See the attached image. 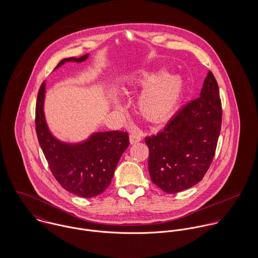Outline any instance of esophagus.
Listing matches in <instances>:
<instances>
[{"label": "esophagus", "instance_id": "obj_1", "mask_svg": "<svg viewBox=\"0 0 258 258\" xmlns=\"http://www.w3.org/2000/svg\"><path fill=\"white\" fill-rule=\"evenodd\" d=\"M142 140V137L138 133H133L130 135V143L131 144H136Z\"/></svg>", "mask_w": 258, "mask_h": 258}]
</instances>
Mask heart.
I'll return each instance as SVG.
<instances>
[{"instance_id": "heart-1", "label": "heart", "mask_w": 258, "mask_h": 258, "mask_svg": "<svg viewBox=\"0 0 258 258\" xmlns=\"http://www.w3.org/2000/svg\"><path fill=\"white\" fill-rule=\"evenodd\" d=\"M146 72L127 79V85L145 87L138 102L140 114L151 122L167 120L179 106L184 93V79L177 74Z\"/></svg>"}]
</instances>
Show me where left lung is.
<instances>
[{"label":"left lung","mask_w":258,"mask_h":258,"mask_svg":"<svg viewBox=\"0 0 258 258\" xmlns=\"http://www.w3.org/2000/svg\"><path fill=\"white\" fill-rule=\"evenodd\" d=\"M221 115L219 85L209 72L200 97L184 106L161 132L145 138L152 182L167 194L201 182L215 157Z\"/></svg>","instance_id":"8db88e82"}]
</instances>
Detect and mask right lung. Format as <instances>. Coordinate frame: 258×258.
Returning <instances> with one entry per match:
<instances>
[{"label":"right lung","mask_w":258,"mask_h":258,"mask_svg":"<svg viewBox=\"0 0 258 258\" xmlns=\"http://www.w3.org/2000/svg\"><path fill=\"white\" fill-rule=\"evenodd\" d=\"M88 57L62 59L55 69L67 61L81 62ZM45 83L37 93L36 131L39 146L48 167L59 184L70 192L82 198H93L102 194L110 184L119 159L129 146L127 132L109 131L94 133L86 141L67 144L55 139L49 132L44 114Z\"/></svg>","instance_id":"right-lung-1"}]
</instances>
